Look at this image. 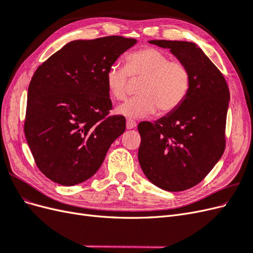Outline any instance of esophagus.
Returning <instances> with one entry per match:
<instances>
[{
    "label": "esophagus",
    "mask_w": 253,
    "mask_h": 253,
    "mask_svg": "<svg viewBox=\"0 0 253 253\" xmlns=\"http://www.w3.org/2000/svg\"><path fill=\"white\" fill-rule=\"evenodd\" d=\"M136 126H137V124H136L134 120H132V119H127L126 120V128L127 129L134 128V127H136Z\"/></svg>",
    "instance_id": "1"
}]
</instances>
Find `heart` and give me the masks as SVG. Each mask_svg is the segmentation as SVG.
<instances>
[{
	"label": "heart",
	"mask_w": 253,
	"mask_h": 253,
	"mask_svg": "<svg viewBox=\"0 0 253 253\" xmlns=\"http://www.w3.org/2000/svg\"><path fill=\"white\" fill-rule=\"evenodd\" d=\"M126 66L112 63L105 73L106 87L110 95L122 100L126 94L128 76L143 78L137 94L116 109L117 114L133 119L147 117L155 113L168 114L175 111L185 100L190 88V73L185 63L162 50L145 47L126 59Z\"/></svg>",
	"instance_id": "1"
}]
</instances>
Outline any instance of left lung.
I'll use <instances>...</instances> for the list:
<instances>
[{
	"label": "left lung",
	"mask_w": 253,
	"mask_h": 253,
	"mask_svg": "<svg viewBox=\"0 0 253 253\" xmlns=\"http://www.w3.org/2000/svg\"><path fill=\"white\" fill-rule=\"evenodd\" d=\"M168 48L190 73V88L175 111L155 121L140 122L138 160L158 188L178 192L196 186L225 150L230 93L224 76L195 43L151 40Z\"/></svg>",
	"instance_id": "obj_1"
}]
</instances>
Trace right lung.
Listing matches in <instances>:
<instances>
[{"label": "right lung", "instance_id": "add662e5", "mask_svg": "<svg viewBox=\"0 0 253 253\" xmlns=\"http://www.w3.org/2000/svg\"><path fill=\"white\" fill-rule=\"evenodd\" d=\"M137 43L119 36L75 40L35 72L28 86L24 133L39 170L62 186L90 178L124 134L112 109L105 73Z\"/></svg>", "mask_w": 253, "mask_h": 253}]
</instances>
